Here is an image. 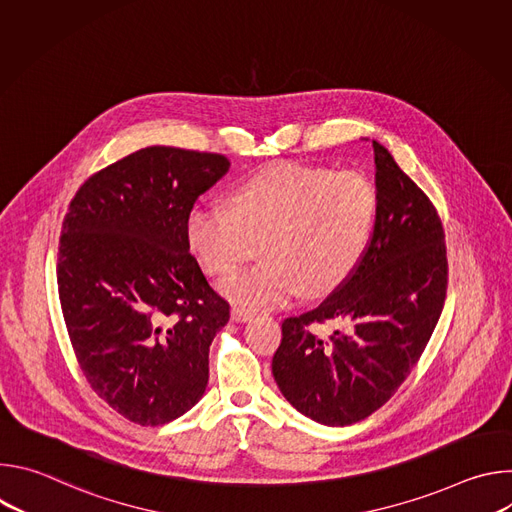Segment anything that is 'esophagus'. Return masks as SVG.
<instances>
[{
    "label": "esophagus",
    "mask_w": 512,
    "mask_h": 512,
    "mask_svg": "<svg viewBox=\"0 0 512 512\" xmlns=\"http://www.w3.org/2000/svg\"><path fill=\"white\" fill-rule=\"evenodd\" d=\"M253 318V312H249V310H245V308H233L231 310V320L233 322H247V320H251Z\"/></svg>",
    "instance_id": "34e87169"
}]
</instances>
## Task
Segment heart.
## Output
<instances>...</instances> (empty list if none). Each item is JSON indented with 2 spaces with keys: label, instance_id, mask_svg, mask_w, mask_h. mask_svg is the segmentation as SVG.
Segmentation results:
<instances>
[{
  "label": "heart",
  "instance_id": "heart-1",
  "mask_svg": "<svg viewBox=\"0 0 512 512\" xmlns=\"http://www.w3.org/2000/svg\"><path fill=\"white\" fill-rule=\"evenodd\" d=\"M377 190L360 172L277 162L239 182L229 208L196 204L186 239L216 275L235 271L261 241L263 263L218 283L245 310L287 304L304 289L324 296L342 285L371 245Z\"/></svg>",
  "mask_w": 512,
  "mask_h": 512
}]
</instances>
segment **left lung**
I'll return each instance as SVG.
<instances>
[{
	"label": "left lung",
	"mask_w": 512,
	"mask_h": 512,
	"mask_svg": "<svg viewBox=\"0 0 512 512\" xmlns=\"http://www.w3.org/2000/svg\"><path fill=\"white\" fill-rule=\"evenodd\" d=\"M377 218L367 255L318 308L285 318L271 371L281 395L322 425L369 417L407 379L440 320L444 227L429 198L373 139ZM341 328L328 339L314 323Z\"/></svg>",
	"instance_id": "obj_1"
}]
</instances>
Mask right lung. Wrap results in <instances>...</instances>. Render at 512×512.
<instances>
[{
    "label": "right lung",
    "mask_w": 512,
    "mask_h": 512,
    "mask_svg": "<svg viewBox=\"0 0 512 512\" xmlns=\"http://www.w3.org/2000/svg\"><path fill=\"white\" fill-rule=\"evenodd\" d=\"M231 162L150 145L91 176L58 247V298L93 391L139 425L190 411L229 304L190 255L186 216Z\"/></svg>",
    "instance_id": "1"
}]
</instances>
